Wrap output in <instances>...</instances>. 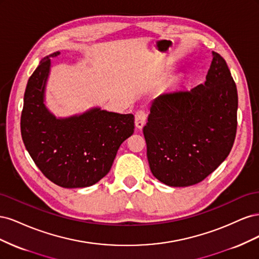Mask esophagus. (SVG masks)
<instances>
[{
  "instance_id": "1",
  "label": "esophagus",
  "mask_w": 259,
  "mask_h": 259,
  "mask_svg": "<svg viewBox=\"0 0 259 259\" xmlns=\"http://www.w3.org/2000/svg\"><path fill=\"white\" fill-rule=\"evenodd\" d=\"M147 120V113L145 112V110H142V109H139V110L136 111L135 113V125L137 128H143L144 125L146 123Z\"/></svg>"
}]
</instances>
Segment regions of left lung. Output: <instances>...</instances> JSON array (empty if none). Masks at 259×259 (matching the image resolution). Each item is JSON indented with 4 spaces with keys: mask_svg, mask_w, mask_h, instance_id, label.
Listing matches in <instances>:
<instances>
[{
    "mask_svg": "<svg viewBox=\"0 0 259 259\" xmlns=\"http://www.w3.org/2000/svg\"><path fill=\"white\" fill-rule=\"evenodd\" d=\"M238 92L226 60L213 52L204 84L162 94L144 127L153 176L170 187L202 182L231 151Z\"/></svg>",
    "mask_w": 259,
    "mask_h": 259,
    "instance_id": "1",
    "label": "left lung"
}]
</instances>
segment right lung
I'll list each match as a JSON object with an SVG mask.
<instances>
[{
	"mask_svg": "<svg viewBox=\"0 0 259 259\" xmlns=\"http://www.w3.org/2000/svg\"><path fill=\"white\" fill-rule=\"evenodd\" d=\"M44 57L28 81L20 119L23 144L46 178L64 188L98 183L110 170L121 144L134 133V115L93 108L56 117L44 104L51 59Z\"/></svg>",
	"mask_w": 259,
	"mask_h": 259,
	"instance_id": "right-lung-1",
	"label": "right lung"
}]
</instances>
